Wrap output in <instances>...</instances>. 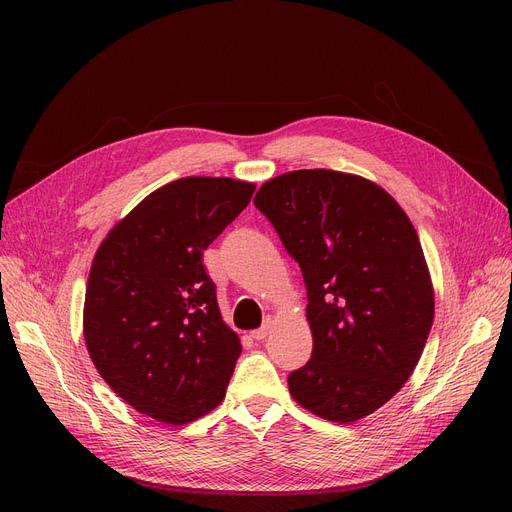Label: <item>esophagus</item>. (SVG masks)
Instances as JSON below:
<instances>
[{
    "label": "esophagus",
    "instance_id": "34e87169",
    "mask_svg": "<svg viewBox=\"0 0 512 512\" xmlns=\"http://www.w3.org/2000/svg\"><path fill=\"white\" fill-rule=\"evenodd\" d=\"M270 330H272V319H267L261 328H257V330L251 332V336H253L255 340H263L267 334H270Z\"/></svg>",
    "mask_w": 512,
    "mask_h": 512
}]
</instances>
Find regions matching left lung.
I'll return each instance as SVG.
<instances>
[{
    "mask_svg": "<svg viewBox=\"0 0 512 512\" xmlns=\"http://www.w3.org/2000/svg\"><path fill=\"white\" fill-rule=\"evenodd\" d=\"M253 203L299 261L313 353L288 375L299 405L359 421L407 384L434 324V284L409 215L363 176L294 170Z\"/></svg>",
    "mask_w": 512,
    "mask_h": 512,
    "instance_id": "8db88e82",
    "label": "left lung"
}]
</instances>
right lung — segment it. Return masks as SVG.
I'll list each match as a JSON object with an SVG mask.
<instances>
[{
  "mask_svg": "<svg viewBox=\"0 0 512 512\" xmlns=\"http://www.w3.org/2000/svg\"><path fill=\"white\" fill-rule=\"evenodd\" d=\"M253 182L186 176L147 195L93 257L83 334L122 400L170 425L220 405L242 351L222 319L203 251L245 209Z\"/></svg>",
  "mask_w": 512,
  "mask_h": 512,
  "instance_id": "obj_1",
  "label": "right lung"
}]
</instances>
